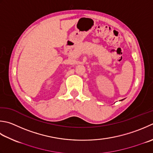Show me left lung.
Returning a JSON list of instances; mask_svg holds the SVG:
<instances>
[{
  "mask_svg": "<svg viewBox=\"0 0 153 153\" xmlns=\"http://www.w3.org/2000/svg\"><path fill=\"white\" fill-rule=\"evenodd\" d=\"M123 100H124V99H123ZM123 100H121V101H123Z\"/></svg>",
  "mask_w": 153,
  "mask_h": 153,
  "instance_id": "1",
  "label": "left lung"
}]
</instances>
